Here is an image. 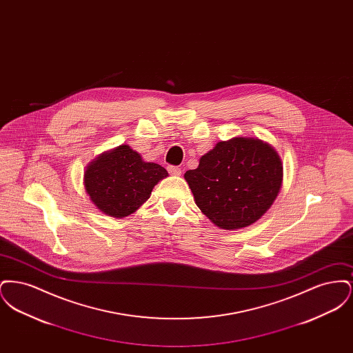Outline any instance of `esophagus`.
<instances>
[{
  "mask_svg": "<svg viewBox=\"0 0 353 353\" xmlns=\"http://www.w3.org/2000/svg\"><path fill=\"white\" fill-rule=\"evenodd\" d=\"M168 170L172 176H181V173H183V170L179 167H168Z\"/></svg>",
  "mask_w": 353,
  "mask_h": 353,
  "instance_id": "34e87169",
  "label": "esophagus"
}]
</instances>
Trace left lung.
I'll list each match as a JSON object with an SVG mask.
<instances>
[{
    "label": "left lung",
    "instance_id": "obj_1",
    "mask_svg": "<svg viewBox=\"0 0 353 353\" xmlns=\"http://www.w3.org/2000/svg\"><path fill=\"white\" fill-rule=\"evenodd\" d=\"M184 177L202 213L219 229L236 230L271 208L282 188L283 164L269 143L238 136L217 143Z\"/></svg>",
    "mask_w": 353,
    "mask_h": 353
}]
</instances>
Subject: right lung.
<instances>
[{
  "label": "right lung",
  "instance_id": "right-lung-1",
  "mask_svg": "<svg viewBox=\"0 0 353 353\" xmlns=\"http://www.w3.org/2000/svg\"><path fill=\"white\" fill-rule=\"evenodd\" d=\"M168 176L167 169L147 163L130 145L103 152L84 170L83 185L101 213L124 219L151 197L152 189Z\"/></svg>",
  "mask_w": 353,
  "mask_h": 353
}]
</instances>
